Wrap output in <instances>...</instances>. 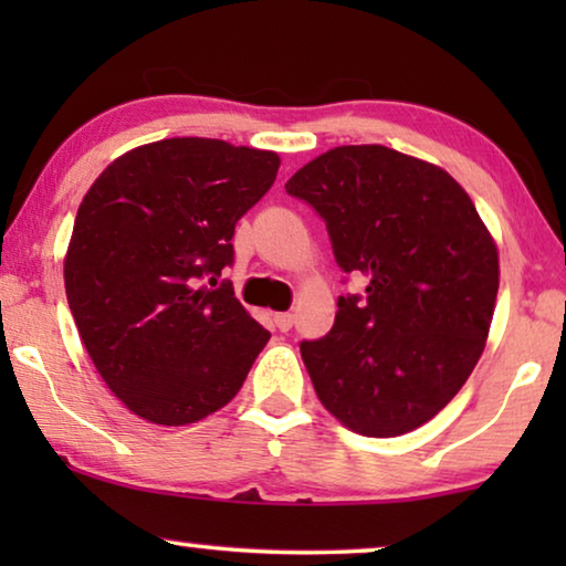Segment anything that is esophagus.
<instances>
[{
	"label": "esophagus",
	"instance_id": "esophagus-1",
	"mask_svg": "<svg viewBox=\"0 0 566 566\" xmlns=\"http://www.w3.org/2000/svg\"><path fill=\"white\" fill-rule=\"evenodd\" d=\"M275 327L281 332H289L293 327V314L291 312H283V314H275Z\"/></svg>",
	"mask_w": 566,
	"mask_h": 566
}]
</instances>
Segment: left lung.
<instances>
[{
    "label": "left lung",
    "mask_w": 566,
    "mask_h": 566,
    "mask_svg": "<svg viewBox=\"0 0 566 566\" xmlns=\"http://www.w3.org/2000/svg\"><path fill=\"white\" fill-rule=\"evenodd\" d=\"M327 221L337 265L366 277L335 327L301 343L324 407L347 430L397 438L432 420L482 358L497 244L446 169L381 144L335 146L285 182Z\"/></svg>",
    "instance_id": "left-lung-1"
}]
</instances>
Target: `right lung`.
Returning a JSON list of instances; mask_svg holds the SVG:
<instances>
[{
    "instance_id": "add662e5",
    "label": "right lung",
    "mask_w": 566,
    "mask_h": 566,
    "mask_svg": "<svg viewBox=\"0 0 566 566\" xmlns=\"http://www.w3.org/2000/svg\"><path fill=\"white\" fill-rule=\"evenodd\" d=\"M277 167L275 151L161 138L111 161L80 203L69 308L107 389L142 420L177 428L227 407L268 345L219 275Z\"/></svg>"
}]
</instances>
